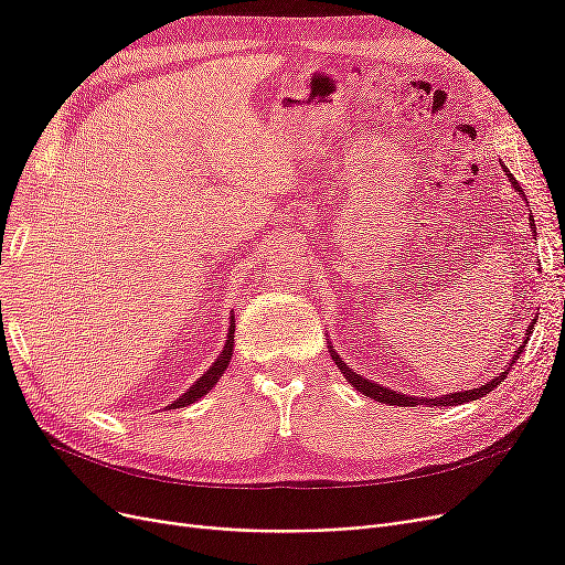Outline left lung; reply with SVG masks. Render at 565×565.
Instances as JSON below:
<instances>
[{
	"label": "left lung",
	"instance_id": "obj_1",
	"mask_svg": "<svg viewBox=\"0 0 565 565\" xmlns=\"http://www.w3.org/2000/svg\"><path fill=\"white\" fill-rule=\"evenodd\" d=\"M502 169L507 172V179L511 181V188H514V191L525 200V195H523V191H521V185H519V181L509 174V169L502 164ZM527 202V200H525ZM535 226V221L530 218V228ZM533 330H535V320L527 324V330H525V337H523V341L519 344V349L514 351V358H511V361L507 363V370L504 372H500V377H494V380H490V382H486V384H481L478 388H469V391H455V393H446V396H438V398H417V396H405V393H401V391H391V388H386V386H382V384H374V382H370V380H365V377H361V374H355L344 361H341L339 358V353L334 351V347H330V353H332V358H334V363H337V367L344 372V377L353 384V388H358L361 393H365L367 398H374L377 403H388V405H409V407H417V405H426V407H448V405H461V403H469V401H478V398H483L486 393H490L494 386H498L507 374H509V370H511V365H514L516 361H519V355H521V351L525 349V344H527V337L533 334Z\"/></svg>",
	"mask_w": 565,
	"mask_h": 565
}]
</instances>
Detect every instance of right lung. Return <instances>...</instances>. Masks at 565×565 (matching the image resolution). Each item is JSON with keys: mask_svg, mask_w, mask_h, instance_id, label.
Returning <instances> with one entry per match:
<instances>
[{"mask_svg": "<svg viewBox=\"0 0 565 565\" xmlns=\"http://www.w3.org/2000/svg\"><path fill=\"white\" fill-rule=\"evenodd\" d=\"M235 316H231V324H228V337H226V344H224V351H221L216 355V361L210 365V370L202 374V377L188 388L183 396H179L172 405H167L169 409H177V407H185V405H193L195 401H200L202 396H207V393L216 386V382L224 377L226 367L231 365V355H233V344H235Z\"/></svg>", "mask_w": 565, "mask_h": 565, "instance_id": "add662e5", "label": "right lung"}]
</instances>
